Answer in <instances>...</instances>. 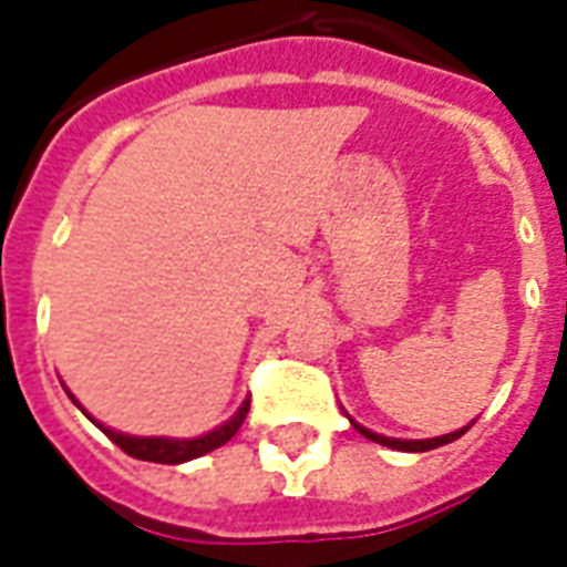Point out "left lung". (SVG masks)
I'll return each mask as SVG.
<instances>
[{"label": "left lung", "instance_id": "8db88e82", "mask_svg": "<svg viewBox=\"0 0 567 567\" xmlns=\"http://www.w3.org/2000/svg\"><path fill=\"white\" fill-rule=\"evenodd\" d=\"M361 434L368 440H373V443H382V446H392V450H404V452H427V450H437V446H443V443H452V440H458L467 431V427H462V431H452V434H443V437H431V440H394V437H382V434H373V431H368V427L355 425Z\"/></svg>", "mask_w": 567, "mask_h": 567}]
</instances>
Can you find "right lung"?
<instances>
[{
    "mask_svg": "<svg viewBox=\"0 0 567 567\" xmlns=\"http://www.w3.org/2000/svg\"><path fill=\"white\" fill-rule=\"evenodd\" d=\"M75 401V398H72ZM248 416V401L239 406V413H236L230 422H224L221 427H215L209 434H203V437H194V440H166V437H127V434H117L112 427L100 425L96 419V425L103 427V434L115 446L133 455V458H142V462H157V464H182V462H190V458H199V455H206V452L218 450L224 446L227 440L234 437L239 425L246 422Z\"/></svg>",
    "mask_w": 567,
    "mask_h": 567,
    "instance_id": "obj_1",
    "label": "right lung"
}]
</instances>
